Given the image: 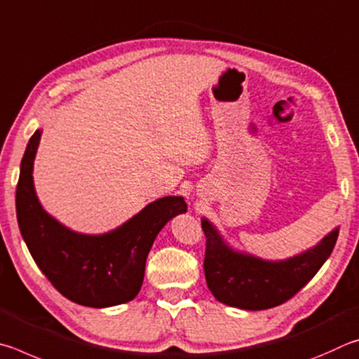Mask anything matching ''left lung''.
I'll return each instance as SVG.
<instances>
[{
  "label": "left lung",
  "instance_id": "left-lung-1",
  "mask_svg": "<svg viewBox=\"0 0 359 359\" xmlns=\"http://www.w3.org/2000/svg\"><path fill=\"white\" fill-rule=\"evenodd\" d=\"M202 229L208 288L221 303L246 311L269 309L294 297L328 260L339 236L334 229L306 252L269 262L231 249L208 219H202Z\"/></svg>",
  "mask_w": 359,
  "mask_h": 359
}]
</instances>
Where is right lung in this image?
I'll return each mask as SVG.
<instances>
[{"label":"right lung","instance_id":"obj_1","mask_svg":"<svg viewBox=\"0 0 359 359\" xmlns=\"http://www.w3.org/2000/svg\"><path fill=\"white\" fill-rule=\"evenodd\" d=\"M42 130L29 138L15 192L18 229L36 265L62 297L88 307H110L140 292L144 263L156 236L170 219L187 211L183 197H162L104 235L69 230L42 208L33 165Z\"/></svg>","mask_w":359,"mask_h":359}]
</instances>
